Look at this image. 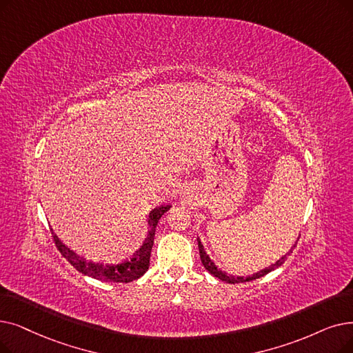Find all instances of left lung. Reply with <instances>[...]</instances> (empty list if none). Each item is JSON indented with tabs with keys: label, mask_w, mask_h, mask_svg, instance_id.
<instances>
[{
	"label": "left lung",
	"mask_w": 353,
	"mask_h": 353,
	"mask_svg": "<svg viewBox=\"0 0 353 353\" xmlns=\"http://www.w3.org/2000/svg\"><path fill=\"white\" fill-rule=\"evenodd\" d=\"M297 241H299V238H297ZM297 243V242H296ZM296 243L293 245V247H291V250L284 255V256H281L277 263H274V264H271L268 268H264V270H261L259 272H255V274H252V275H248V277H235V275H231V274H228V272H225V271H222L221 268H218L216 267V264H214L212 259H210V256L206 254V251H205V248H203V245H202V242H201V239H199V236H197V245H199V252H201V259H202V264H203V267L212 274V275H214V277L216 279H219V280H222V281H225V283H229V284H236V283H247V281H252V280H256V279H261V277H264L265 274H268V272H271V271H274L275 268H279V267H281L283 264H284V261L287 259V255H290V252H293V248L296 247Z\"/></svg>",
	"instance_id": "left-lung-1"
}]
</instances>
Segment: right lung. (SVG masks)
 Here are the masks:
<instances>
[{
    "label": "right lung",
    "instance_id": "add662e5",
    "mask_svg": "<svg viewBox=\"0 0 353 353\" xmlns=\"http://www.w3.org/2000/svg\"><path fill=\"white\" fill-rule=\"evenodd\" d=\"M170 208L172 205H165L150 212L148 232L143 247L140 248V251H137V254H134V256L119 264H103V263L90 261V259H86L76 254L73 250H70L68 245H65L62 241H60V238L54 232H53V239L60 254H62L76 270L88 275V277L106 281V283H131L137 279H140L141 275L148 270L150 255L152 250V243H154L157 223L163 214Z\"/></svg>",
    "mask_w": 353,
    "mask_h": 353
}]
</instances>
